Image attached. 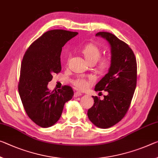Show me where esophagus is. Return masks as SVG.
<instances>
[{
  "label": "esophagus",
  "mask_w": 158,
  "mask_h": 158,
  "mask_svg": "<svg viewBox=\"0 0 158 158\" xmlns=\"http://www.w3.org/2000/svg\"><path fill=\"white\" fill-rule=\"evenodd\" d=\"M81 94L80 92H78V91H77V92H75L74 93V97H75V98H77V97H79V96H81Z\"/></svg>",
  "instance_id": "34e87169"
}]
</instances>
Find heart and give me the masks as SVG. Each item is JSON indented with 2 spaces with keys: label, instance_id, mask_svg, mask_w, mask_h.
<instances>
[{
  "label": "heart",
  "instance_id": "b5f03b06",
  "mask_svg": "<svg viewBox=\"0 0 158 158\" xmlns=\"http://www.w3.org/2000/svg\"><path fill=\"white\" fill-rule=\"evenodd\" d=\"M82 54L89 64H96L97 69L100 71L104 72L109 68L111 64V59L109 56L101 57V52L98 47L95 44H89L85 46L81 50ZM70 55L67 57V62L69 61ZM94 80L91 77L84 78V77H77L72 81V83L79 90H84L91 86L94 83Z\"/></svg>",
  "mask_w": 158,
  "mask_h": 158
}]
</instances>
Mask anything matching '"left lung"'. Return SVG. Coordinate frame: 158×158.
I'll list each match as a JSON object with an SVG mask.
<instances>
[{
  "instance_id": "left-lung-1",
  "label": "left lung",
  "mask_w": 158,
  "mask_h": 158,
  "mask_svg": "<svg viewBox=\"0 0 158 158\" xmlns=\"http://www.w3.org/2000/svg\"><path fill=\"white\" fill-rule=\"evenodd\" d=\"M96 36L106 39L110 46L111 64L95 87L96 91H106L107 95L103 100L92 96L94 104L87 114L94 125L107 129L121 121L128 111L136 86L137 64L131 48L114 34L101 31Z\"/></svg>"
}]
</instances>
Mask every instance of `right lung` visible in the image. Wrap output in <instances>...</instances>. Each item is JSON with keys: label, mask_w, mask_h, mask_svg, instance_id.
<instances>
[{"label": "right lung", "mask_w": 158, "mask_h": 158, "mask_svg": "<svg viewBox=\"0 0 158 158\" xmlns=\"http://www.w3.org/2000/svg\"><path fill=\"white\" fill-rule=\"evenodd\" d=\"M77 34L63 29L46 31L31 44L22 59L19 94L27 115L39 127L56 124L64 103L74 96L71 86L51 91L47 86L52 74L61 71L62 48Z\"/></svg>", "instance_id": "1"}]
</instances>
